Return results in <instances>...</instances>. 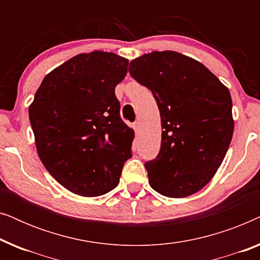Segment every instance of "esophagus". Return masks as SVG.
Wrapping results in <instances>:
<instances>
[{"label": "esophagus", "instance_id": "34e87169", "mask_svg": "<svg viewBox=\"0 0 260 260\" xmlns=\"http://www.w3.org/2000/svg\"><path fill=\"white\" fill-rule=\"evenodd\" d=\"M134 129H135V131H136V133H138V131L141 130V122H140V120H137V122L134 123Z\"/></svg>", "mask_w": 260, "mask_h": 260}]
</instances>
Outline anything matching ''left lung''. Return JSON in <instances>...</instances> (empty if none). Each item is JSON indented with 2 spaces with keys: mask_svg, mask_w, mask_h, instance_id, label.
Masks as SVG:
<instances>
[{
  "mask_svg": "<svg viewBox=\"0 0 260 260\" xmlns=\"http://www.w3.org/2000/svg\"><path fill=\"white\" fill-rule=\"evenodd\" d=\"M129 73L152 92L161 115V149L145 163L149 184L168 198L197 193L215 175L232 141L229 88L198 60L174 51L138 56Z\"/></svg>",
  "mask_w": 260,
  "mask_h": 260,
  "instance_id": "left-lung-1",
  "label": "left lung"
}]
</instances>
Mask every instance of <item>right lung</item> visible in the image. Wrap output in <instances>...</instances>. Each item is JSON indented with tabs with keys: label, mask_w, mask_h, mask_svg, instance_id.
I'll use <instances>...</instances> for the list:
<instances>
[{
	"label": "right lung",
	"mask_w": 260,
	"mask_h": 260,
	"mask_svg": "<svg viewBox=\"0 0 260 260\" xmlns=\"http://www.w3.org/2000/svg\"><path fill=\"white\" fill-rule=\"evenodd\" d=\"M129 60L115 53L78 54L44 78L29 105L38 155L66 189L99 197L117 187L135 133L120 118L115 87Z\"/></svg>",
	"instance_id": "obj_1"
}]
</instances>
